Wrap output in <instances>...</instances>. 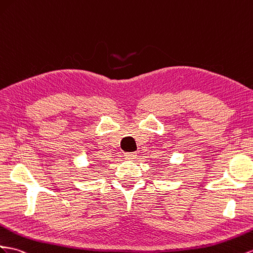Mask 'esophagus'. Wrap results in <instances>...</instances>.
<instances>
[{
	"label": "esophagus",
	"mask_w": 253,
	"mask_h": 253,
	"mask_svg": "<svg viewBox=\"0 0 253 253\" xmlns=\"http://www.w3.org/2000/svg\"><path fill=\"white\" fill-rule=\"evenodd\" d=\"M125 156H126L127 160H134V159H136V156H137V153H135V152H126V153H125Z\"/></svg>",
	"instance_id": "1"
}]
</instances>
